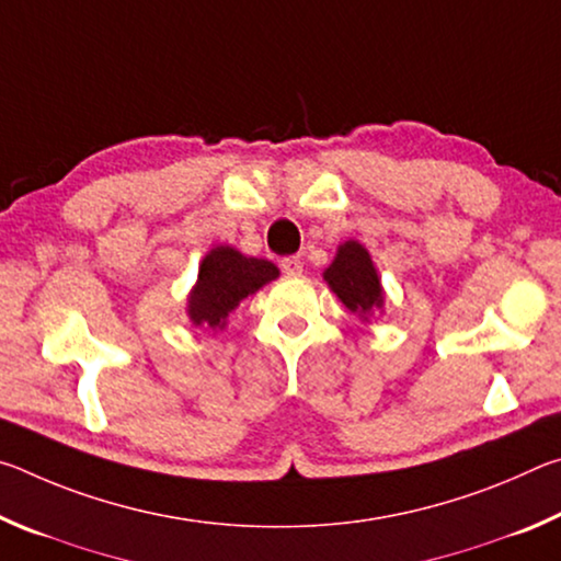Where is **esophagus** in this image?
I'll return each mask as SVG.
<instances>
[{"label":"esophagus","mask_w":561,"mask_h":561,"mask_svg":"<svg viewBox=\"0 0 561 561\" xmlns=\"http://www.w3.org/2000/svg\"><path fill=\"white\" fill-rule=\"evenodd\" d=\"M282 270H284V274H301L304 262L299 257H284L282 260Z\"/></svg>","instance_id":"obj_1"}]
</instances>
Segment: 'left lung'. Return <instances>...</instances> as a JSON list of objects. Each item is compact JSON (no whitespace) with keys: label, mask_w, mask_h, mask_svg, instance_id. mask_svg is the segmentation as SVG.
Returning <instances> with one entry per match:
<instances>
[{"label":"left lung","mask_w":561,"mask_h":561,"mask_svg":"<svg viewBox=\"0 0 561 561\" xmlns=\"http://www.w3.org/2000/svg\"><path fill=\"white\" fill-rule=\"evenodd\" d=\"M324 282L348 311L368 324L374 311H383L386 291L371 254L358 240L339 244L336 257L324 270Z\"/></svg>","instance_id":"left-lung-1"}]
</instances>
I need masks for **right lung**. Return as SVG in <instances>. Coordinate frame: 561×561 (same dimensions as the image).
Here are the masks:
<instances>
[{"label":"right lung","instance_id":"obj_1","mask_svg":"<svg viewBox=\"0 0 561 561\" xmlns=\"http://www.w3.org/2000/svg\"><path fill=\"white\" fill-rule=\"evenodd\" d=\"M277 277L279 267L270 260L247 257L230 244H217L203 257L197 282L187 294V319L197 329L222 331L242 299Z\"/></svg>","mask_w":561,"mask_h":561}]
</instances>
